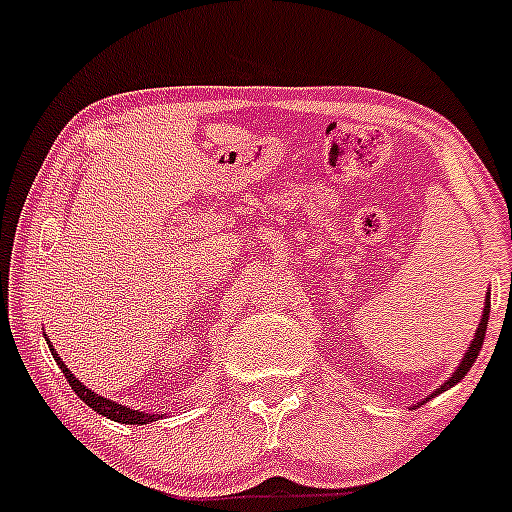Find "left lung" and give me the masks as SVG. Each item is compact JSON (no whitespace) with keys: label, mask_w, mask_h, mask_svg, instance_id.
<instances>
[{"label":"left lung","mask_w":512,"mask_h":512,"mask_svg":"<svg viewBox=\"0 0 512 512\" xmlns=\"http://www.w3.org/2000/svg\"><path fill=\"white\" fill-rule=\"evenodd\" d=\"M488 312H491V292H488V295H486L484 314H481V324H479V329H476V336H474L472 346H469L467 353H464V358H462V365L457 367V370H455V375H452L450 380H447L445 384H442V387H440L438 392H435V394H440V392H445V389L455 387V384H457L459 380H464V375H467V372L472 370V365H474L476 355H479L481 346H484V336H486V326H488Z\"/></svg>","instance_id":"1"}]
</instances>
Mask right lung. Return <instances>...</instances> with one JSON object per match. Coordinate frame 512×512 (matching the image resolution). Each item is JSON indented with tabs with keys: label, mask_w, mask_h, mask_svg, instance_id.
I'll return each mask as SVG.
<instances>
[{
	"label": "right lung",
	"mask_w": 512,
	"mask_h": 512,
	"mask_svg": "<svg viewBox=\"0 0 512 512\" xmlns=\"http://www.w3.org/2000/svg\"><path fill=\"white\" fill-rule=\"evenodd\" d=\"M50 353H53L55 363L60 365V370L65 372L67 382H70V387L74 389V394H77L86 406H91V409H94L96 413H101V416H108V418H111V421H118V423H130V426H137V423H149V421H154V418H159L157 413L132 411V409H128V406H120V404H116V401H108V399H103V396L94 394V392H91V389H86L84 384L79 382L70 370H67V365L62 363V358H60V355H57V350L53 346H50Z\"/></svg>",
	"instance_id": "1"
}]
</instances>
